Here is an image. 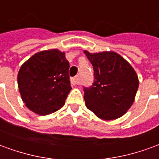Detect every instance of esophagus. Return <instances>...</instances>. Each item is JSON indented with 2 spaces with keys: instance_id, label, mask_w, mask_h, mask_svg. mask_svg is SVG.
Listing matches in <instances>:
<instances>
[{
  "instance_id": "1",
  "label": "esophagus",
  "mask_w": 159,
  "mask_h": 159,
  "mask_svg": "<svg viewBox=\"0 0 159 159\" xmlns=\"http://www.w3.org/2000/svg\"><path fill=\"white\" fill-rule=\"evenodd\" d=\"M70 82H71V83H72L73 85H78V84L80 83L79 80H78V77H77V76L71 78V79H70Z\"/></svg>"
}]
</instances>
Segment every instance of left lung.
Masks as SVG:
<instances>
[{"label":"left lung","mask_w":159,"mask_h":159,"mask_svg":"<svg viewBox=\"0 0 159 159\" xmlns=\"http://www.w3.org/2000/svg\"><path fill=\"white\" fill-rule=\"evenodd\" d=\"M93 68L92 86L84 88L87 108L103 120L122 117L132 106L139 87L129 63L115 52L84 51Z\"/></svg>","instance_id":"obj_1"}]
</instances>
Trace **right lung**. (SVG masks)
Here are the masks:
<instances>
[{
  "mask_svg": "<svg viewBox=\"0 0 159 159\" xmlns=\"http://www.w3.org/2000/svg\"><path fill=\"white\" fill-rule=\"evenodd\" d=\"M69 68L65 52L57 49L37 52L24 63L18 86L26 107L42 116L60 109L71 90Z\"/></svg>",
  "mask_w": 159,
  "mask_h": 159,
  "instance_id": "obj_1",
  "label": "right lung"
}]
</instances>
